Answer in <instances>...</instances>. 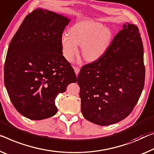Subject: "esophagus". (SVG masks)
<instances>
[{"mask_svg": "<svg viewBox=\"0 0 154 154\" xmlns=\"http://www.w3.org/2000/svg\"><path fill=\"white\" fill-rule=\"evenodd\" d=\"M74 69L75 73V74H76V75H79V72H80V69H79V67H74Z\"/></svg>", "mask_w": 154, "mask_h": 154, "instance_id": "1", "label": "esophagus"}]
</instances>
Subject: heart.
Returning a JSON list of instances; mask_svg holds the SVG:
<instances>
[{"label":"heart","mask_w":154,"mask_h":154,"mask_svg":"<svg viewBox=\"0 0 154 154\" xmlns=\"http://www.w3.org/2000/svg\"><path fill=\"white\" fill-rule=\"evenodd\" d=\"M112 34L100 23L91 20L75 23L68 33L61 38V47L64 57L72 61L82 45V54L87 60L94 61L101 58L109 47Z\"/></svg>","instance_id":"b5f03b06"}]
</instances>
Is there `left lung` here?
<instances>
[{
  "label": "left lung",
  "instance_id": "8db88e82",
  "mask_svg": "<svg viewBox=\"0 0 154 154\" xmlns=\"http://www.w3.org/2000/svg\"><path fill=\"white\" fill-rule=\"evenodd\" d=\"M143 56L138 27L128 23L101 58L82 66L77 81L85 119L105 126L131 113L145 85Z\"/></svg>",
  "mask_w": 154,
  "mask_h": 154
}]
</instances>
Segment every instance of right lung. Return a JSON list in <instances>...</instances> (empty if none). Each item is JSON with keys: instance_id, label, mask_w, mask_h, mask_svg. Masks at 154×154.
Instances as JSON below:
<instances>
[{"instance_id": "obj_1", "label": "right lung", "mask_w": 154, "mask_h": 154, "mask_svg": "<svg viewBox=\"0 0 154 154\" xmlns=\"http://www.w3.org/2000/svg\"><path fill=\"white\" fill-rule=\"evenodd\" d=\"M70 20L44 9L28 14L11 39L4 67V82L14 107L31 120L57 113L55 99L76 82L63 55L61 38Z\"/></svg>"}]
</instances>
